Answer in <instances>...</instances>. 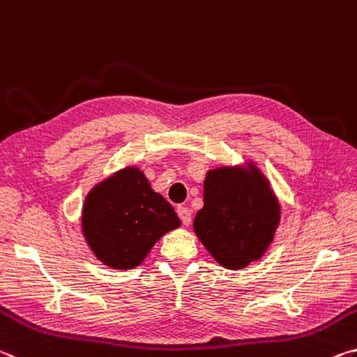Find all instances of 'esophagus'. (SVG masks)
<instances>
[{
	"instance_id": "34e87169",
	"label": "esophagus",
	"mask_w": 357,
	"mask_h": 357,
	"mask_svg": "<svg viewBox=\"0 0 357 357\" xmlns=\"http://www.w3.org/2000/svg\"><path fill=\"white\" fill-rule=\"evenodd\" d=\"M177 215L180 217V220H182V223L185 226H188L191 223V210L188 207H178Z\"/></svg>"
}]
</instances>
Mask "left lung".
Wrapping results in <instances>:
<instances>
[{
  "label": "left lung",
  "mask_w": 357,
  "mask_h": 357,
  "mask_svg": "<svg viewBox=\"0 0 357 357\" xmlns=\"http://www.w3.org/2000/svg\"><path fill=\"white\" fill-rule=\"evenodd\" d=\"M280 206L256 166L218 167L204 182V207L196 213V236L231 271L259 259L272 243Z\"/></svg>",
  "instance_id": "obj_1"
}]
</instances>
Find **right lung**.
<instances>
[{
	"instance_id": "add662e5",
	"label": "right lung",
	"mask_w": 357,
	"mask_h": 357,
	"mask_svg": "<svg viewBox=\"0 0 357 357\" xmlns=\"http://www.w3.org/2000/svg\"><path fill=\"white\" fill-rule=\"evenodd\" d=\"M180 226L174 207L144 172L126 167L93 188L85 199L82 229L96 258L112 268H132L155 242Z\"/></svg>"
}]
</instances>
